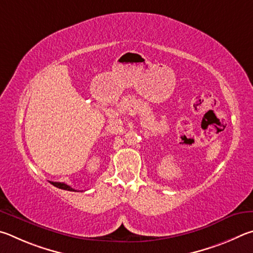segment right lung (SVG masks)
I'll return each mask as SVG.
<instances>
[{
	"label": "right lung",
	"instance_id": "1",
	"mask_svg": "<svg viewBox=\"0 0 253 253\" xmlns=\"http://www.w3.org/2000/svg\"><path fill=\"white\" fill-rule=\"evenodd\" d=\"M51 184L54 185V187L59 188V189H63V190H68V191H77V190H74L73 188H71L70 185L65 184V183H61V182H50Z\"/></svg>",
	"mask_w": 253,
	"mask_h": 253
}]
</instances>
